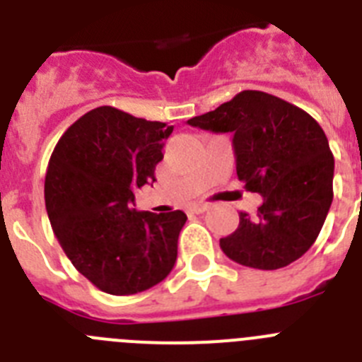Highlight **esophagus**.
Listing matches in <instances>:
<instances>
[{
  "label": "esophagus",
  "instance_id": "34e87169",
  "mask_svg": "<svg viewBox=\"0 0 362 362\" xmlns=\"http://www.w3.org/2000/svg\"><path fill=\"white\" fill-rule=\"evenodd\" d=\"M209 210V204H190L188 206V212L190 214H203Z\"/></svg>",
  "mask_w": 362,
  "mask_h": 362
}]
</instances>
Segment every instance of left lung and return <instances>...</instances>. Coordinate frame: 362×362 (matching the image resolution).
I'll list each match as a JSON object with an SVG mask.
<instances>
[{
	"instance_id": "obj_1",
	"label": "left lung",
	"mask_w": 362,
	"mask_h": 362,
	"mask_svg": "<svg viewBox=\"0 0 362 362\" xmlns=\"http://www.w3.org/2000/svg\"><path fill=\"white\" fill-rule=\"evenodd\" d=\"M188 124L232 134L235 170L263 196L255 217L219 241L243 267L277 270L310 250L334 199V156L319 123L303 108L261 90H243Z\"/></svg>"
}]
</instances>
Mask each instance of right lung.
<instances>
[{"instance_id":"1","label":"right lung","mask_w":362,"mask_h":362,"mask_svg":"<svg viewBox=\"0 0 362 362\" xmlns=\"http://www.w3.org/2000/svg\"><path fill=\"white\" fill-rule=\"evenodd\" d=\"M172 130L98 107L69 127L50 156L45 175L50 225L76 270L101 292H145L174 268L185 212L132 206L134 188L156 181Z\"/></svg>"}]
</instances>
